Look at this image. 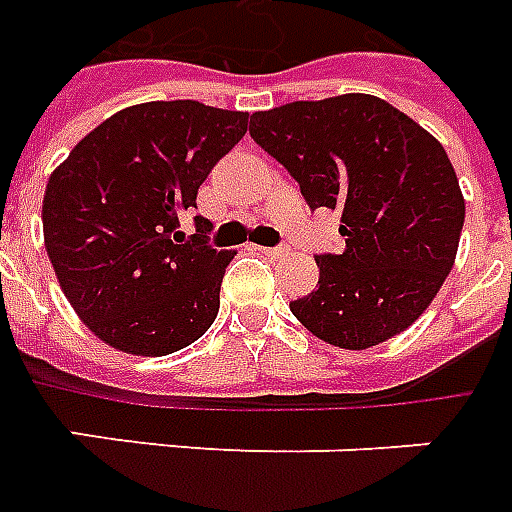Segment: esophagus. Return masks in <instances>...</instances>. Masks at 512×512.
Masks as SVG:
<instances>
[{"instance_id": "esophagus-1", "label": "esophagus", "mask_w": 512, "mask_h": 512, "mask_svg": "<svg viewBox=\"0 0 512 512\" xmlns=\"http://www.w3.org/2000/svg\"><path fill=\"white\" fill-rule=\"evenodd\" d=\"M264 256H270V259H283V256H288V248H259Z\"/></svg>"}]
</instances>
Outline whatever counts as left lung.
<instances>
[{
  "label": "left lung",
  "instance_id": "obj_1",
  "mask_svg": "<svg viewBox=\"0 0 512 512\" xmlns=\"http://www.w3.org/2000/svg\"><path fill=\"white\" fill-rule=\"evenodd\" d=\"M251 137L291 172L313 210L343 213L345 248L315 256L318 286L294 299L291 313L348 351L405 332L459 251L464 197L443 145L370 94L261 110Z\"/></svg>",
  "mask_w": 512,
  "mask_h": 512
}]
</instances>
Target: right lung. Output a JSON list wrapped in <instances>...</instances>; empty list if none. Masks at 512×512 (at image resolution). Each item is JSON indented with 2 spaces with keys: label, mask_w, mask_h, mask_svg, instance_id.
I'll return each instance as SVG.
<instances>
[{
  "label": "right lung",
  "mask_w": 512,
  "mask_h": 512,
  "mask_svg": "<svg viewBox=\"0 0 512 512\" xmlns=\"http://www.w3.org/2000/svg\"><path fill=\"white\" fill-rule=\"evenodd\" d=\"M248 132V113L194 99L145 102L110 115L53 169L42 232L80 321L118 351L167 356L210 329L234 251L207 245L213 224L180 218L221 156Z\"/></svg>",
  "instance_id": "add662e5"
}]
</instances>
